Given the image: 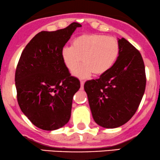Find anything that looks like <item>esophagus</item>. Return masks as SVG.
Returning a JSON list of instances; mask_svg holds the SVG:
<instances>
[{"instance_id":"1","label":"esophagus","mask_w":160,"mask_h":160,"mask_svg":"<svg viewBox=\"0 0 160 160\" xmlns=\"http://www.w3.org/2000/svg\"><path fill=\"white\" fill-rule=\"evenodd\" d=\"M81 90L84 89V81H81Z\"/></svg>"}]
</instances>
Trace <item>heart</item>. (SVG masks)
Listing matches in <instances>:
<instances>
[{"mask_svg":"<svg viewBox=\"0 0 160 160\" xmlns=\"http://www.w3.org/2000/svg\"><path fill=\"white\" fill-rule=\"evenodd\" d=\"M119 54V44L113 37L100 34H84L72 41V47L61 50V58L70 71H73L82 60L84 64L73 72L80 78L89 77L92 73L100 76L109 71Z\"/></svg>","mask_w":160,"mask_h":160,"instance_id":"1","label":"heart"}]
</instances>
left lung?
I'll return each instance as SVG.
<instances>
[{"label": "left lung", "mask_w": 160, "mask_h": 160, "mask_svg": "<svg viewBox=\"0 0 160 160\" xmlns=\"http://www.w3.org/2000/svg\"><path fill=\"white\" fill-rule=\"evenodd\" d=\"M119 54L112 68L99 78L87 81L84 90L95 122L105 128L128 122L145 92V65L141 53L125 38H118Z\"/></svg>", "instance_id": "left-lung-1"}]
</instances>
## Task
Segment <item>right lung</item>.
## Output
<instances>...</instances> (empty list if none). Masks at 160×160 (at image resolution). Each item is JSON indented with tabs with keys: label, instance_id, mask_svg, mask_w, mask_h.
<instances>
[{
	"label": "right lung",
	"instance_id": "obj_1",
	"mask_svg": "<svg viewBox=\"0 0 160 160\" xmlns=\"http://www.w3.org/2000/svg\"><path fill=\"white\" fill-rule=\"evenodd\" d=\"M41 31L22 52L15 73L17 101L28 119L43 130H54L68 122L74 94L80 88L61 58V50L77 28Z\"/></svg>",
	"mask_w": 160,
	"mask_h": 160
}]
</instances>
